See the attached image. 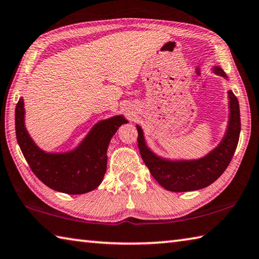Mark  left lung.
Returning a JSON list of instances; mask_svg holds the SVG:
<instances>
[{"mask_svg":"<svg viewBox=\"0 0 259 259\" xmlns=\"http://www.w3.org/2000/svg\"><path fill=\"white\" fill-rule=\"evenodd\" d=\"M216 75L228 76L220 67H212ZM230 118L224 138L215 149L205 157L194 160H169L153 153L148 148L141 127L137 125L139 149L144 164L162 188L173 192L194 191L214 183L224 173L237 149L241 122H240L239 101L232 91H229Z\"/></svg>","mask_w":259,"mask_h":259,"instance_id":"obj_1","label":"left lung"}]
</instances>
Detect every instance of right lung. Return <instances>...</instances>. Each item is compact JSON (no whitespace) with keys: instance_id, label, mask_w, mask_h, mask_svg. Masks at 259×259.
<instances>
[{"instance_id":"right-lung-1","label":"right lung","mask_w":259,"mask_h":259,"mask_svg":"<svg viewBox=\"0 0 259 259\" xmlns=\"http://www.w3.org/2000/svg\"><path fill=\"white\" fill-rule=\"evenodd\" d=\"M127 122L122 116L100 120L76 149L45 152L36 146L25 127L24 99L16 107V135L22 155L33 173L56 191L83 194L101 184L107 170V150L113 134Z\"/></svg>"}]
</instances>
